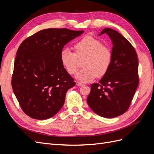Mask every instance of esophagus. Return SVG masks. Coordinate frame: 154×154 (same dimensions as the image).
Listing matches in <instances>:
<instances>
[{
	"label": "esophagus",
	"instance_id": "obj_1",
	"mask_svg": "<svg viewBox=\"0 0 154 154\" xmlns=\"http://www.w3.org/2000/svg\"><path fill=\"white\" fill-rule=\"evenodd\" d=\"M76 85H78V86H80V87H81V86H83V84L82 83H81V82H76Z\"/></svg>",
	"mask_w": 154,
	"mask_h": 154
}]
</instances>
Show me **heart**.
Returning <instances> with one entry per match:
<instances>
[{"label":"heart","mask_w":154,"mask_h":154,"mask_svg":"<svg viewBox=\"0 0 154 154\" xmlns=\"http://www.w3.org/2000/svg\"><path fill=\"white\" fill-rule=\"evenodd\" d=\"M75 53L66 48L60 53V61L65 69L71 74H75L78 67V59L84 58L83 69L76 78L83 82H88L97 76H103L108 72L112 60L111 49L103 45L100 40L92 36L83 37L74 44Z\"/></svg>","instance_id":"1"}]
</instances>
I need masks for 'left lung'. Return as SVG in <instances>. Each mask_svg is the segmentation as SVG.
Masks as SVG:
<instances>
[{"label": "left lung", "instance_id": "1", "mask_svg": "<svg viewBox=\"0 0 154 154\" xmlns=\"http://www.w3.org/2000/svg\"><path fill=\"white\" fill-rule=\"evenodd\" d=\"M112 40L111 66L99 83L91 85L87 102L93 112L101 117L113 118L128 109L138 83V58L134 48L119 32L103 29Z\"/></svg>", "mask_w": 154, "mask_h": 154}]
</instances>
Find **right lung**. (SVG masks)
<instances>
[{
  "label": "right lung",
  "instance_id": "obj_1",
  "mask_svg": "<svg viewBox=\"0 0 154 154\" xmlns=\"http://www.w3.org/2000/svg\"><path fill=\"white\" fill-rule=\"evenodd\" d=\"M83 32L45 29L20 45L11 85L22 110L31 118L47 119L62 109L67 90L76 83L63 67L60 53L65 45Z\"/></svg>",
  "mask_w": 154,
  "mask_h": 154
}]
</instances>
